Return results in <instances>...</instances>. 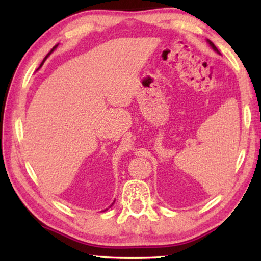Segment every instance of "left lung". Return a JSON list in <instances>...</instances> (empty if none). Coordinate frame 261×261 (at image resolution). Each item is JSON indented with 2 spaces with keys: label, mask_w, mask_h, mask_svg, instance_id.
<instances>
[{
  "label": "left lung",
  "mask_w": 261,
  "mask_h": 261,
  "mask_svg": "<svg viewBox=\"0 0 261 261\" xmlns=\"http://www.w3.org/2000/svg\"><path fill=\"white\" fill-rule=\"evenodd\" d=\"M207 41H208V43H210V46L212 47V48H213V49L216 51V53H218V54H220V53H219V50H218V48H216L215 46H214V43L213 42H212V41H210V40H207Z\"/></svg>",
  "instance_id": "obj_1"
}]
</instances>
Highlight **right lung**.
<instances>
[{"label":"right lung","instance_id":"add662e5","mask_svg":"<svg viewBox=\"0 0 261 261\" xmlns=\"http://www.w3.org/2000/svg\"><path fill=\"white\" fill-rule=\"evenodd\" d=\"M56 47H57V45H56V46H55V47H54V48H53V49H51V50H50V51H49V53H48V54H47V56H46V57H45V59H43V61H42V63H41V64H40V67H41V65H42V64H43V62H45V61H46V59H47V57H48V55H50V53H51V51H53V50H54V49H55V48H56ZM40 67H39V68H40ZM114 202H115V201H114ZM114 202H113V204H114ZM113 204H112V205H113Z\"/></svg>","mask_w":261,"mask_h":261}]
</instances>
